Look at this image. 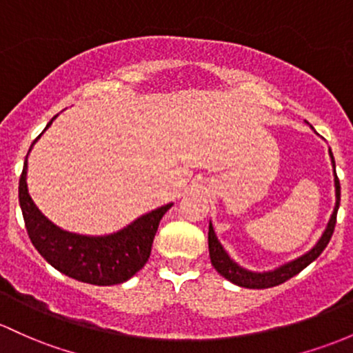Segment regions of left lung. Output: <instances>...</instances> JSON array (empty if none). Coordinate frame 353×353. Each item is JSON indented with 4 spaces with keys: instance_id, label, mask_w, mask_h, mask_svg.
<instances>
[{
    "instance_id": "obj_1",
    "label": "left lung",
    "mask_w": 353,
    "mask_h": 353,
    "mask_svg": "<svg viewBox=\"0 0 353 353\" xmlns=\"http://www.w3.org/2000/svg\"><path fill=\"white\" fill-rule=\"evenodd\" d=\"M330 158H332L333 176H335V199L336 200H335V208H333L332 217H330V221L327 223V229L323 230V234H321V237L318 239L316 244H314L308 252L303 254V256L290 261V263L283 264V266L272 269V271H264V272L249 271V269L242 268L241 264H237L236 261L229 256V252L223 249L221 241L217 239V234H215L214 225H212L210 222L208 223V252H210L212 266L217 269L219 274L223 276L225 279H229L230 283L237 284V286L249 288V290H264V288L278 286V284H281L284 281H288L290 278H293V276H296L298 272H301L306 266H310V264H312L313 261L323 252V249L327 248L330 239H332L333 229H335V223H336V212H339V207H340V181L335 172V158H333L332 150H330Z\"/></svg>"
}]
</instances>
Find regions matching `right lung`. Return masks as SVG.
<instances>
[{"label":"right lung","instance_id":"obj_1","mask_svg":"<svg viewBox=\"0 0 353 353\" xmlns=\"http://www.w3.org/2000/svg\"><path fill=\"white\" fill-rule=\"evenodd\" d=\"M55 117H52V121ZM52 121L45 130H48ZM39 138L32 143L28 153ZM26 158L18 187L20 207L32 244L48 264L72 279L97 286H112L128 281L145 266L161 217L173 203L154 208L124 229L108 236H82L69 232L48 221L30 196L26 185Z\"/></svg>","mask_w":353,"mask_h":353}]
</instances>
